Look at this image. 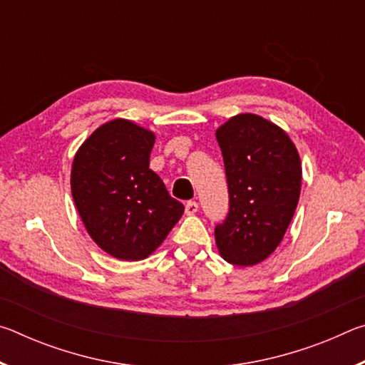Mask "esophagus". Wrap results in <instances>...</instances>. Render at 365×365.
<instances>
[{"instance_id": "esophagus-1", "label": "esophagus", "mask_w": 365, "mask_h": 365, "mask_svg": "<svg viewBox=\"0 0 365 365\" xmlns=\"http://www.w3.org/2000/svg\"><path fill=\"white\" fill-rule=\"evenodd\" d=\"M185 212L188 215H193L197 212V202L196 201H188L187 205H185Z\"/></svg>"}]
</instances>
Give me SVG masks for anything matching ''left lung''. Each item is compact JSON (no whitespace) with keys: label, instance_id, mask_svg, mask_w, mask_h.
I'll use <instances>...</instances> for the list:
<instances>
[{"label":"left lung","instance_id":"left-lung-1","mask_svg":"<svg viewBox=\"0 0 365 365\" xmlns=\"http://www.w3.org/2000/svg\"><path fill=\"white\" fill-rule=\"evenodd\" d=\"M224 156L228 214L214 228L222 257L255 265L280 245L301 193V160L293 141L256 114L232 117L215 132Z\"/></svg>","mask_w":365,"mask_h":365}]
</instances>
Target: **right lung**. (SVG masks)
I'll list each match as a JSON object with an SVG mask.
<instances>
[{
  "label": "right lung",
  "instance_id": "right-lung-1",
  "mask_svg": "<svg viewBox=\"0 0 365 365\" xmlns=\"http://www.w3.org/2000/svg\"><path fill=\"white\" fill-rule=\"evenodd\" d=\"M154 133L125 119L104 123L80 146L71 188L95 243L122 261H140L164 242L183 214L150 169Z\"/></svg>",
  "mask_w": 365,
  "mask_h": 365
}]
</instances>
